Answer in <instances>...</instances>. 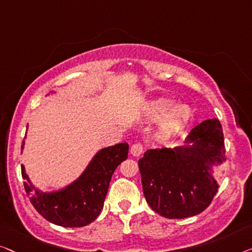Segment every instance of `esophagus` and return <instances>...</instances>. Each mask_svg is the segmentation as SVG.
I'll return each instance as SVG.
<instances>
[{"instance_id": "obj_1", "label": "esophagus", "mask_w": 252, "mask_h": 252, "mask_svg": "<svg viewBox=\"0 0 252 252\" xmlns=\"http://www.w3.org/2000/svg\"><path fill=\"white\" fill-rule=\"evenodd\" d=\"M143 151H144V146H143V145H141L140 143L133 144L132 146H131V148H130L131 154H132L134 158L139 157V155H140L141 153H143Z\"/></svg>"}]
</instances>
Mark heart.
I'll return each instance as SVG.
<instances>
[{
  "mask_svg": "<svg viewBox=\"0 0 252 252\" xmlns=\"http://www.w3.org/2000/svg\"><path fill=\"white\" fill-rule=\"evenodd\" d=\"M172 105V100L166 98H158L148 105L147 114L151 119H158L163 116L160 123V133L162 136H170L178 132L192 119L193 111L187 104Z\"/></svg>",
  "mask_w": 252,
  "mask_h": 252,
  "instance_id": "1",
  "label": "heart"
}]
</instances>
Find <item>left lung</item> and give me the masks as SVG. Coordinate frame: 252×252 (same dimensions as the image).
Masks as SVG:
<instances>
[{"label":"left lung","mask_w":252,"mask_h":252,"mask_svg":"<svg viewBox=\"0 0 252 252\" xmlns=\"http://www.w3.org/2000/svg\"><path fill=\"white\" fill-rule=\"evenodd\" d=\"M186 143L189 145L173 150H148L138 161L147 203L169 219L192 217L210 205L219 189L211 166L226 160L224 136L217 119L197 125Z\"/></svg>","instance_id":"obj_1"}]
</instances>
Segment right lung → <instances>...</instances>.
Listing matches in <instances>:
<instances>
[{"label":"right lung","mask_w":252,"mask_h":252,"mask_svg":"<svg viewBox=\"0 0 252 252\" xmlns=\"http://www.w3.org/2000/svg\"><path fill=\"white\" fill-rule=\"evenodd\" d=\"M23 140L21 150H24ZM129 145L121 143L102 148L80 176L63 189L47 193L30 182L21 165L24 187L31 203L42 217L63 227H83L100 214L115 169L126 160Z\"/></svg>","instance_id":"right-lung-1"}]
</instances>
